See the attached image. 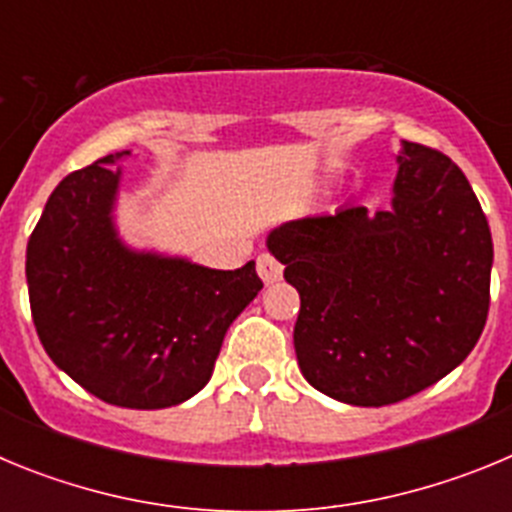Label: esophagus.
<instances>
[{
  "mask_svg": "<svg viewBox=\"0 0 512 512\" xmlns=\"http://www.w3.org/2000/svg\"><path fill=\"white\" fill-rule=\"evenodd\" d=\"M256 271H259V277L264 279V284H274L282 279L284 266L282 261H277L271 253H261L259 259H256Z\"/></svg>",
  "mask_w": 512,
  "mask_h": 512,
  "instance_id": "esophagus-1",
  "label": "esophagus"
}]
</instances>
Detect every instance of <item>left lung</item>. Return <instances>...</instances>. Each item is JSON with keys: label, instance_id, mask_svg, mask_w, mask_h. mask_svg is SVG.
<instances>
[{"label": "left lung", "instance_id": "1", "mask_svg": "<svg viewBox=\"0 0 512 512\" xmlns=\"http://www.w3.org/2000/svg\"><path fill=\"white\" fill-rule=\"evenodd\" d=\"M390 210L346 207L269 235L300 292L295 351L333 400L382 408L436 384L477 346L490 310L492 235L446 153L402 143Z\"/></svg>", "mask_w": 512, "mask_h": 512}]
</instances>
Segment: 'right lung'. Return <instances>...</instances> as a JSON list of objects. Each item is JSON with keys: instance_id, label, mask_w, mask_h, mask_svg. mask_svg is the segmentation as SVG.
Here are the masks:
<instances>
[{"instance_id": "add662e5", "label": "right lung", "mask_w": 512, "mask_h": 512, "mask_svg": "<svg viewBox=\"0 0 512 512\" xmlns=\"http://www.w3.org/2000/svg\"><path fill=\"white\" fill-rule=\"evenodd\" d=\"M115 158L69 174L45 202L27 241L30 312L45 354L94 397L171 408L210 382L225 330L264 282L253 261L217 271L128 251L110 220Z\"/></svg>"}]
</instances>
